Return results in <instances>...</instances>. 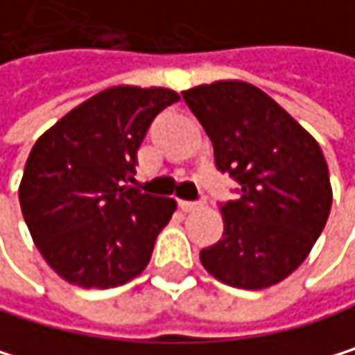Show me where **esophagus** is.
Wrapping results in <instances>:
<instances>
[{"mask_svg": "<svg viewBox=\"0 0 355 355\" xmlns=\"http://www.w3.org/2000/svg\"><path fill=\"white\" fill-rule=\"evenodd\" d=\"M178 205H180V209L186 211V214L201 209V203H194V201H178Z\"/></svg>", "mask_w": 355, "mask_h": 355, "instance_id": "1", "label": "esophagus"}]
</instances>
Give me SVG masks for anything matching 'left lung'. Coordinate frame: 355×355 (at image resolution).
Masks as SVG:
<instances>
[{
  "instance_id": "obj_1",
  "label": "left lung",
  "mask_w": 355,
  "mask_h": 355,
  "mask_svg": "<svg viewBox=\"0 0 355 355\" xmlns=\"http://www.w3.org/2000/svg\"><path fill=\"white\" fill-rule=\"evenodd\" d=\"M214 144L216 167L239 188L220 205L222 239L201 250L220 282L262 290L307 258L326 226L332 188L318 141L267 93L220 80L182 93Z\"/></svg>"
}]
</instances>
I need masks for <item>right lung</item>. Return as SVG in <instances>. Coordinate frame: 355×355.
<instances>
[{"label": "right lung", "instance_id": "1", "mask_svg": "<svg viewBox=\"0 0 355 355\" xmlns=\"http://www.w3.org/2000/svg\"><path fill=\"white\" fill-rule=\"evenodd\" d=\"M178 99L169 88L114 86L31 148L19 188L23 218L44 260L69 284L114 288L148 267L175 201L129 182L152 120Z\"/></svg>", "mask_w": 355, "mask_h": 355}]
</instances>
